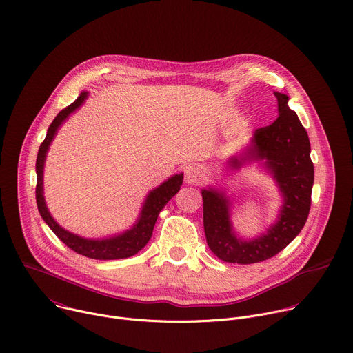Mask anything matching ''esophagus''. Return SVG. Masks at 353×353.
I'll list each match as a JSON object with an SVG mask.
<instances>
[{"instance_id":"34e87169","label":"esophagus","mask_w":353,"mask_h":353,"mask_svg":"<svg viewBox=\"0 0 353 353\" xmlns=\"http://www.w3.org/2000/svg\"><path fill=\"white\" fill-rule=\"evenodd\" d=\"M203 180H204V172L200 168H197V166H188V168H185V170H184V181L187 184L194 185V184L201 183Z\"/></svg>"}]
</instances>
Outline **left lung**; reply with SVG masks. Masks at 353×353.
<instances>
[{
  "instance_id": "obj_1",
  "label": "left lung",
  "mask_w": 353,
  "mask_h": 353,
  "mask_svg": "<svg viewBox=\"0 0 353 353\" xmlns=\"http://www.w3.org/2000/svg\"><path fill=\"white\" fill-rule=\"evenodd\" d=\"M274 95L279 104L277 119L256 130L245 156L232 157L230 165L238 169L248 159L265 160L283 196L277 222L268 234L253 241H242L231 225L228 199L214 188L201 191L207 243L223 262L250 265L273 258L300 234L308 218L314 184L310 139L297 114L288 108L287 95Z\"/></svg>"
}]
</instances>
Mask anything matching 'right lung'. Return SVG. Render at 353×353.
<instances>
[{
  "instance_id": "obj_1",
  "label": "right lung",
  "mask_w": 353,
  "mask_h": 353,
  "mask_svg": "<svg viewBox=\"0 0 353 353\" xmlns=\"http://www.w3.org/2000/svg\"><path fill=\"white\" fill-rule=\"evenodd\" d=\"M87 91H83L77 100L72 103L69 107L65 110H61L53 122L50 123L48 134L45 141L42 142L38 157H37V204L41 216L43 221L48 223L49 228L54 232V235L65 243L68 248L74 250L79 254L87 256V258L91 259H97V261H114V259H125L130 258V256H134L138 253L150 239L153 227L156 223V219L159 216V212L163 210V207L177 194V191L180 190V185L183 184V174H176L166 180L162 185H159L153 191H150L149 196L145 200L141 216L135 225L128 230L126 232L107 238V239H87L81 238L79 235H74L66 230H63L59 223L52 218L50 212L48 211V207L45 204L43 199V165H45V159L48 149L50 146V142L53 141L56 131L59 130V126L61 122L65 121L73 111H76L87 99Z\"/></svg>"
}]
</instances>
